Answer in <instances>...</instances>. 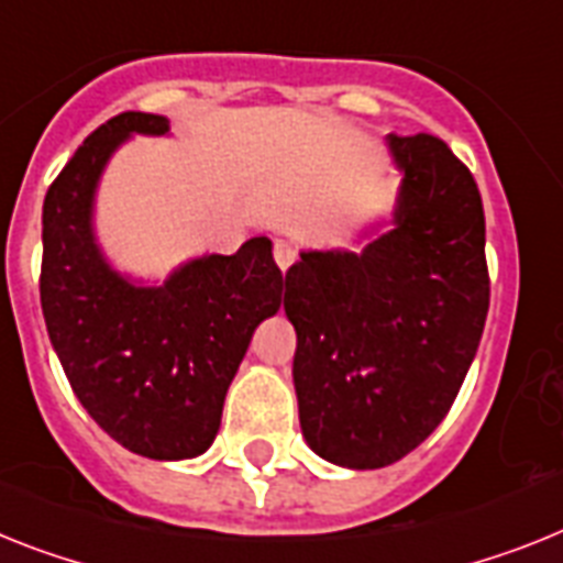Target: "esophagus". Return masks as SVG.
<instances>
[{
  "label": "esophagus",
  "instance_id": "34e87169",
  "mask_svg": "<svg viewBox=\"0 0 563 563\" xmlns=\"http://www.w3.org/2000/svg\"><path fill=\"white\" fill-rule=\"evenodd\" d=\"M297 260V249L289 243V240H274V263L286 272Z\"/></svg>",
  "mask_w": 563,
  "mask_h": 563
}]
</instances>
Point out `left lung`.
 Listing matches in <instances>:
<instances>
[{"instance_id":"obj_1","label":"left lung","mask_w":563,"mask_h":563,"mask_svg":"<svg viewBox=\"0 0 563 563\" xmlns=\"http://www.w3.org/2000/svg\"><path fill=\"white\" fill-rule=\"evenodd\" d=\"M395 229L361 254L303 252L283 309L297 332L300 427L320 457L395 464L446 418L489 311L478 183L434 134H389Z\"/></svg>"}]
</instances>
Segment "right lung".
Masks as SVG:
<instances>
[{"label": "right lung", "mask_w": 563, "mask_h": 563, "mask_svg": "<svg viewBox=\"0 0 563 563\" xmlns=\"http://www.w3.org/2000/svg\"><path fill=\"white\" fill-rule=\"evenodd\" d=\"M165 134V117L125 111L85 136L42 209V314L85 412L136 455L179 461L220 429L231 377L260 320L280 309L272 243L194 260L159 289L113 274L91 234V200L111 151L131 134Z\"/></svg>", "instance_id": "1"}]
</instances>
